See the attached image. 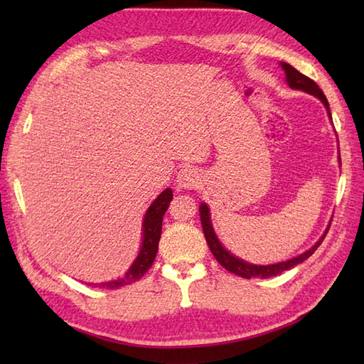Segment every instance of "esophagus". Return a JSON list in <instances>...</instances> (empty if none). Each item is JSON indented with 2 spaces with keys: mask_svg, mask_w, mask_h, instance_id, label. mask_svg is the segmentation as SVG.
<instances>
[{
  "mask_svg": "<svg viewBox=\"0 0 364 364\" xmlns=\"http://www.w3.org/2000/svg\"><path fill=\"white\" fill-rule=\"evenodd\" d=\"M198 170L192 166H184L176 175V184L181 189H194L198 184Z\"/></svg>",
  "mask_w": 364,
  "mask_h": 364,
  "instance_id": "1",
  "label": "esophagus"
}]
</instances>
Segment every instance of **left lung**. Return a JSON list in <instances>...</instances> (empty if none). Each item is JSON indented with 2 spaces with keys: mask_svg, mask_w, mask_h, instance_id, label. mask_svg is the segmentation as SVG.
Wrapping results in <instances>:
<instances>
[{
  "mask_svg": "<svg viewBox=\"0 0 364 364\" xmlns=\"http://www.w3.org/2000/svg\"><path fill=\"white\" fill-rule=\"evenodd\" d=\"M282 68L284 70L286 75V82H288V86L291 89H296V90H304L306 94H311L314 97H318L321 102L323 103L327 109L328 117L331 119V112H330V107H328V102L326 95H323V92L319 89L318 84H316L313 80L308 78V76L301 75L299 70H296L292 65L282 63ZM341 161V158H339ZM200 219H202V227H203V233L206 237V242L210 245V250L214 255V258L219 261V264L225 267L228 272L239 275L242 278H253V277H259V278H269V277H275L278 274L284 272V270H288L294 266L300 264L301 261H305L306 258H310L311 255L318 250V247L322 244L323 237H326L328 228L326 230V233L322 235V237L319 239L318 242H316L310 250H306L305 253L299 255V257L288 259V261H282V262H277V264H269V266H258V264H252V262H247L244 259H239L236 258L235 255H231L225 247L220 244V241L215 236L213 225H211V219H210V208L206 206V203L200 205Z\"/></svg>",
  "mask_w": 364,
  "mask_h": 364,
  "instance_id": "1",
  "label": "left lung"
}]
</instances>
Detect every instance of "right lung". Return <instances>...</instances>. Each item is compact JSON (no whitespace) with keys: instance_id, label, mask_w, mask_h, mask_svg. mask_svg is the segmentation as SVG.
Returning <instances> with one entry per match:
<instances>
[{"instance_id":"right-lung-1","label":"right lung","mask_w":364,"mask_h":364,"mask_svg":"<svg viewBox=\"0 0 364 364\" xmlns=\"http://www.w3.org/2000/svg\"><path fill=\"white\" fill-rule=\"evenodd\" d=\"M172 198H173L172 189L167 188L164 192H161L158 198L154 200L149 210H146L144 223H142L144 236H142L141 252H139L137 258L128 269V272L122 278H117V280L106 282V283H89L90 286H102V288H106V289H117V288H122V286L137 282L139 278H142L145 275L146 270L151 267L154 258H156L158 244H159L161 230H162V218H164V214L167 211L170 202H172Z\"/></svg>"}]
</instances>
